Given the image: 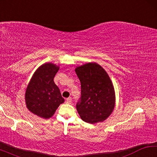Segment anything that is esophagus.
<instances>
[{
    "instance_id": "esophagus-1",
    "label": "esophagus",
    "mask_w": 157,
    "mask_h": 157,
    "mask_svg": "<svg viewBox=\"0 0 157 157\" xmlns=\"http://www.w3.org/2000/svg\"><path fill=\"white\" fill-rule=\"evenodd\" d=\"M66 102L67 103V104H71V103L72 102V98H66Z\"/></svg>"
}]
</instances>
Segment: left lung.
<instances>
[{"label": "left lung", "mask_w": 157, "mask_h": 157, "mask_svg": "<svg viewBox=\"0 0 157 157\" xmlns=\"http://www.w3.org/2000/svg\"><path fill=\"white\" fill-rule=\"evenodd\" d=\"M81 82V97L76 108L82 121L95 124L111 115L115 107V91L109 76L97 63L75 68Z\"/></svg>", "instance_id": "obj_1"}]
</instances>
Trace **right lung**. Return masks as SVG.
I'll list each match as a JSON object with an SVG mask.
<instances>
[{"label": "right lung", "instance_id": "add662e5", "mask_svg": "<svg viewBox=\"0 0 157 157\" xmlns=\"http://www.w3.org/2000/svg\"><path fill=\"white\" fill-rule=\"evenodd\" d=\"M59 67L46 63L36 69L26 89L25 99L32 113L45 119L51 118L58 107L64 102L54 78Z\"/></svg>", "mask_w": 157, "mask_h": 157}]
</instances>
